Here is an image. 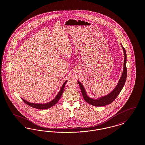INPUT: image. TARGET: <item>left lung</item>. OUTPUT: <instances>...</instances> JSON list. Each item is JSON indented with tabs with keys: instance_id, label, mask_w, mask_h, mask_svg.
<instances>
[{
	"instance_id": "8db88e82",
	"label": "left lung",
	"mask_w": 145,
	"mask_h": 145,
	"mask_svg": "<svg viewBox=\"0 0 145 145\" xmlns=\"http://www.w3.org/2000/svg\"><path fill=\"white\" fill-rule=\"evenodd\" d=\"M121 46L123 49L124 55L123 73L122 74V76H121L120 79H119L116 86L113 90L111 91L110 93H109L108 95L104 96L99 97L97 98H92L88 96L86 91L85 90L84 85L80 81L78 80V83L79 84V86L80 88L83 98H84V100L87 103L90 104L92 105L95 106H102L108 105L114 102V101L118 96V95L120 93L121 91L123 88L125 83L127 75V67H126L127 55H126L125 50L123 48V47L122 46V44H121Z\"/></svg>"
}]
</instances>
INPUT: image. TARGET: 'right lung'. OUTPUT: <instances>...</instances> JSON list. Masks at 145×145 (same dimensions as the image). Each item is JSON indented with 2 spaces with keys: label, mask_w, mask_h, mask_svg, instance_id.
<instances>
[{
  "label": "right lung",
  "mask_w": 145,
  "mask_h": 145,
  "mask_svg": "<svg viewBox=\"0 0 145 145\" xmlns=\"http://www.w3.org/2000/svg\"><path fill=\"white\" fill-rule=\"evenodd\" d=\"M67 82V80H66L64 83L62 84V86L60 89V90L59 91V92H58V93L56 95V96H55V98L52 99L51 101L46 103H31L29 102L28 101H25V99H24L23 98H21V99L23 101V102L25 104H27L28 105L33 107L36 109H48L49 108L53 106V105H54L56 103L59 101V100L60 99V98H61V97L62 96L63 92V89L65 86V84L66 82Z\"/></svg>",
  "instance_id": "obj_1"
}]
</instances>
